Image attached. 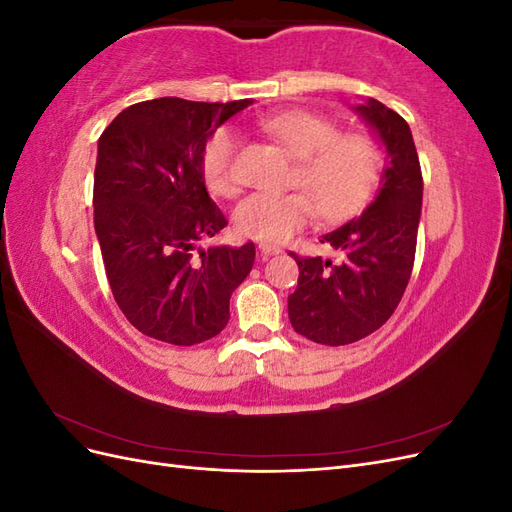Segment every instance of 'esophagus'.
<instances>
[{
  "instance_id": "34e87169",
  "label": "esophagus",
  "mask_w": 512,
  "mask_h": 512,
  "mask_svg": "<svg viewBox=\"0 0 512 512\" xmlns=\"http://www.w3.org/2000/svg\"><path fill=\"white\" fill-rule=\"evenodd\" d=\"M258 250L265 254V256H275V254H282V247L280 245H273V243H260Z\"/></svg>"
}]
</instances>
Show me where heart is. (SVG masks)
<instances>
[{
    "mask_svg": "<svg viewBox=\"0 0 512 512\" xmlns=\"http://www.w3.org/2000/svg\"><path fill=\"white\" fill-rule=\"evenodd\" d=\"M265 130L301 160L294 183L306 192L245 196L235 209V226L245 237L280 243L316 218L346 222L374 194L382 153L374 138L361 132L342 134L337 123L307 111H286L262 119ZM239 138L230 128L215 130L203 151V175L215 194L235 190ZM317 203L314 204L313 200Z\"/></svg>",
    "mask_w": 512,
    "mask_h": 512,
    "instance_id": "b5f03b06",
    "label": "heart"
}]
</instances>
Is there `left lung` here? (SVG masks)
<instances>
[{
	"label": "left lung",
	"instance_id": "left-lung-1",
	"mask_svg": "<svg viewBox=\"0 0 512 512\" xmlns=\"http://www.w3.org/2000/svg\"><path fill=\"white\" fill-rule=\"evenodd\" d=\"M386 149L382 181L371 205L322 237L342 260L303 258L288 318L299 335L324 346H346L378 331L397 309L412 275L423 205V175L406 119L369 98L354 108Z\"/></svg>",
	"mask_w": 512,
	"mask_h": 512
}]
</instances>
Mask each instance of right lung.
Here are the masks:
<instances>
[{
  "label": "right lung",
  "mask_w": 512,
  "mask_h": 512,
  "mask_svg": "<svg viewBox=\"0 0 512 512\" xmlns=\"http://www.w3.org/2000/svg\"><path fill=\"white\" fill-rule=\"evenodd\" d=\"M250 100L158 98L128 106L98 141L94 226L108 284L132 327L194 346L222 333L256 247H209L228 224L205 188L203 151Z\"/></svg>",
  "instance_id": "1"
}]
</instances>
